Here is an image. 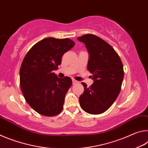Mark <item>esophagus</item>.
Returning <instances> with one entry per match:
<instances>
[{"label":"esophagus","instance_id":"1","mask_svg":"<svg viewBox=\"0 0 148 148\" xmlns=\"http://www.w3.org/2000/svg\"><path fill=\"white\" fill-rule=\"evenodd\" d=\"M72 82H73V84H77V83H79V82L76 81V80L74 79H72Z\"/></svg>","mask_w":148,"mask_h":148}]
</instances>
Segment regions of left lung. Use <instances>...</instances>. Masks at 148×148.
Here are the masks:
<instances>
[{
    "label": "left lung",
    "instance_id": "8db88e82",
    "mask_svg": "<svg viewBox=\"0 0 148 148\" xmlns=\"http://www.w3.org/2000/svg\"><path fill=\"white\" fill-rule=\"evenodd\" d=\"M89 53L87 70L92 74V84L84 87L79 98L82 110L88 114H100L113 104L119 94L124 77L123 66L114 49L104 40L91 34L77 37Z\"/></svg>",
    "mask_w": 148,
    "mask_h": 148
}]
</instances>
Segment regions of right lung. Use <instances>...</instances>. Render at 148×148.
I'll return each instance as SVG.
<instances>
[{"mask_svg": "<svg viewBox=\"0 0 148 148\" xmlns=\"http://www.w3.org/2000/svg\"><path fill=\"white\" fill-rule=\"evenodd\" d=\"M74 44L71 39L49 37L32 46L25 57L19 72L20 86L25 101L38 114L53 116L62 111L72 82L68 76L59 78L53 71Z\"/></svg>", "mask_w": 148, "mask_h": 148, "instance_id": "add662e5", "label": "right lung"}]
</instances>
